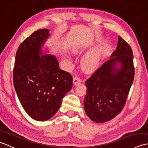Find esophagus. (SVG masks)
Returning <instances> with one entry per match:
<instances>
[{
    "instance_id": "esophagus-1",
    "label": "esophagus",
    "mask_w": 148,
    "mask_h": 148,
    "mask_svg": "<svg viewBox=\"0 0 148 148\" xmlns=\"http://www.w3.org/2000/svg\"><path fill=\"white\" fill-rule=\"evenodd\" d=\"M81 82V79H80L79 77H77V76H75L74 77V79H73V83H74V85H76L77 84H79Z\"/></svg>"
}]
</instances>
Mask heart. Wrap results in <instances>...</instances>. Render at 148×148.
Masks as SVG:
<instances>
[{"mask_svg": "<svg viewBox=\"0 0 148 148\" xmlns=\"http://www.w3.org/2000/svg\"><path fill=\"white\" fill-rule=\"evenodd\" d=\"M78 52V49L74 50ZM100 61V55L98 49H94L84 56L83 60V65L87 71H91L99 66Z\"/></svg>", "mask_w": 148, "mask_h": 148, "instance_id": "b5f03b06", "label": "heart"}]
</instances>
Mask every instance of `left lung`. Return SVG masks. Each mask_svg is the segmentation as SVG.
Wrapping results in <instances>:
<instances>
[{
  "label": "left lung",
  "instance_id": "left-lung-1",
  "mask_svg": "<svg viewBox=\"0 0 148 148\" xmlns=\"http://www.w3.org/2000/svg\"><path fill=\"white\" fill-rule=\"evenodd\" d=\"M134 74L132 50L119 36L117 47L110 60L85 82L87 90L84 108L91 120L108 121L122 111Z\"/></svg>",
  "mask_w": 148,
  "mask_h": 148
}]
</instances>
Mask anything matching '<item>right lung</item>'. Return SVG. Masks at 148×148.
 Wrapping results in <instances>:
<instances>
[{"instance_id": "obj_1", "label": "right lung", "mask_w": 148, "mask_h": 148, "mask_svg": "<svg viewBox=\"0 0 148 148\" xmlns=\"http://www.w3.org/2000/svg\"><path fill=\"white\" fill-rule=\"evenodd\" d=\"M49 35V30L40 29L25 39L16 51L13 70L14 89L22 107L40 121L56 114L72 87V77L60 69L55 56L42 55Z\"/></svg>"}]
</instances>
